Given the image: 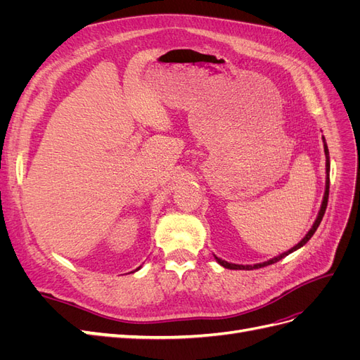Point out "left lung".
Instances as JSON below:
<instances>
[{"label":"left lung","mask_w":360,"mask_h":360,"mask_svg":"<svg viewBox=\"0 0 360 360\" xmlns=\"http://www.w3.org/2000/svg\"><path fill=\"white\" fill-rule=\"evenodd\" d=\"M323 139H324V138H323ZM324 155H326V172H328V179H326V191H324V198H323V202H321V209H320V212H319L317 219H315V222H314L312 228H311V230H309V233H308L307 236H304V237L302 238V242H300V243H297V245L294 246V248H291L290 250H287V252H284V254H281V255H278V257H275V258H271V259L266 261V263H259V264H254V266H242V264H233V263H226V261H224V259H221V258H217V257H216V261H217V263H219L221 266H224L225 269H231V270H252V269H259V267H264V266H269V264L278 263L279 259H282V258H284V257H287L288 254L294 252V250H296V249L302 248L304 243H308V240H309V238L314 236V233L317 231V228H319V225H320V222H321V219H323V216H324L326 207H328V201H329V183H330V179H329V171H330V162H329V150H328V146H326V143H324Z\"/></svg>","instance_id":"obj_1"}]
</instances>
